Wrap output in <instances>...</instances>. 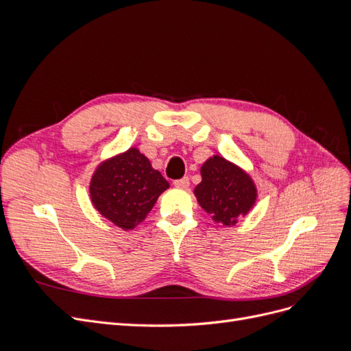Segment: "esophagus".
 <instances>
[{
  "label": "esophagus",
  "mask_w": 351,
  "mask_h": 351,
  "mask_svg": "<svg viewBox=\"0 0 351 351\" xmlns=\"http://www.w3.org/2000/svg\"><path fill=\"white\" fill-rule=\"evenodd\" d=\"M174 186H176L177 189H187V187H189V178H187V177H183V178H180V180H176Z\"/></svg>",
  "instance_id": "obj_1"
}]
</instances>
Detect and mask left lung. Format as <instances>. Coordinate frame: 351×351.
<instances>
[{
	"instance_id": "8db88e82",
	"label": "left lung",
	"mask_w": 351,
	"mask_h": 351,
	"mask_svg": "<svg viewBox=\"0 0 351 351\" xmlns=\"http://www.w3.org/2000/svg\"><path fill=\"white\" fill-rule=\"evenodd\" d=\"M202 182L195 187L197 204L217 224L231 227L256 204L253 178L224 156L214 155L200 167Z\"/></svg>"
}]
</instances>
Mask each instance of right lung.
<instances>
[{"instance_id": "obj_1", "label": "right lung", "mask_w": 351, "mask_h": 351, "mask_svg": "<svg viewBox=\"0 0 351 351\" xmlns=\"http://www.w3.org/2000/svg\"><path fill=\"white\" fill-rule=\"evenodd\" d=\"M169 187L137 147L114 155L95 169L89 195L93 208L119 228L127 231L147 217L159 195Z\"/></svg>"}]
</instances>
